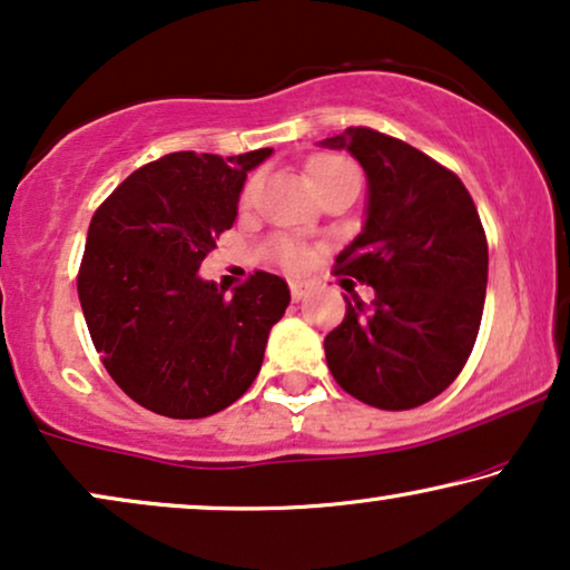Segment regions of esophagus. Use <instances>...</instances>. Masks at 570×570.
I'll return each instance as SVG.
<instances>
[{"label":"esophagus","instance_id":"1","mask_svg":"<svg viewBox=\"0 0 570 570\" xmlns=\"http://www.w3.org/2000/svg\"><path fill=\"white\" fill-rule=\"evenodd\" d=\"M291 295H293L295 303L303 301V298H306V285L298 283V279H293V283H291Z\"/></svg>","mask_w":570,"mask_h":570}]
</instances>
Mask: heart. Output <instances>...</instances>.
<instances>
[{"label":"heart","instance_id":"1","mask_svg":"<svg viewBox=\"0 0 570 570\" xmlns=\"http://www.w3.org/2000/svg\"><path fill=\"white\" fill-rule=\"evenodd\" d=\"M306 176H308L311 186L318 191V189H324L326 184L337 181V178L357 176V170L353 163L340 158V155H314V158L306 163ZM254 191H256V181H248L240 202L248 205V202L254 199ZM279 256H283V262L287 264V267H298V264H303V259H306V252H303L301 246L291 244V240H283V244H279Z\"/></svg>","mask_w":570,"mask_h":570}]
</instances>
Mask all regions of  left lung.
<instances>
[{"mask_svg": "<svg viewBox=\"0 0 570 570\" xmlns=\"http://www.w3.org/2000/svg\"><path fill=\"white\" fill-rule=\"evenodd\" d=\"M347 150L368 181L363 228L337 272L376 291L326 334L337 384L371 407L412 410L439 396L478 340L488 244L464 184L402 139L350 127L318 142Z\"/></svg>", "mask_w": 570, "mask_h": 570, "instance_id": "1", "label": "left lung"}]
</instances>
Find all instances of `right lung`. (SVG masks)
<instances>
[{
    "label": "right lung",
    "instance_id": "add662e5",
    "mask_svg": "<svg viewBox=\"0 0 570 570\" xmlns=\"http://www.w3.org/2000/svg\"><path fill=\"white\" fill-rule=\"evenodd\" d=\"M269 155L170 153L92 215L77 277L85 322L111 379L158 415L197 420L240 400L291 303L269 272H254L233 298L197 275L236 223L246 174Z\"/></svg>",
    "mask_w": 570,
    "mask_h": 570
}]
</instances>
